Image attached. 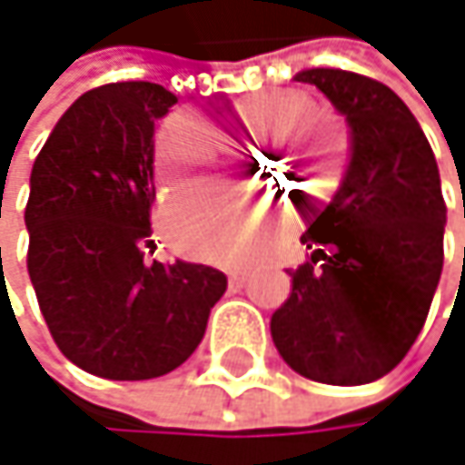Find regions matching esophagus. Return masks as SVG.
<instances>
[{
  "label": "esophagus",
  "instance_id": "1",
  "mask_svg": "<svg viewBox=\"0 0 465 465\" xmlns=\"http://www.w3.org/2000/svg\"><path fill=\"white\" fill-rule=\"evenodd\" d=\"M245 278H248V272H245V270H234V272H228V281H231V286H242V283H245Z\"/></svg>",
  "mask_w": 465,
  "mask_h": 465
}]
</instances>
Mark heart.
<instances>
[{"label": "heart", "mask_w": 465, "mask_h": 465, "mask_svg": "<svg viewBox=\"0 0 465 465\" xmlns=\"http://www.w3.org/2000/svg\"><path fill=\"white\" fill-rule=\"evenodd\" d=\"M312 113V98L297 90H264L253 93L237 104L234 115L240 126L251 132L274 129L278 137H286L292 129L303 126ZM298 121L294 122L293 118ZM344 151L341 137L331 134L328 159L339 162ZM214 168V140L209 129L193 115H173L164 121L153 140V173L156 182L173 193L187 184L206 179ZM164 234L173 245L198 259L237 262L248 256L259 234V214L248 209V201L240 195H228L220 201H206L203 195H184L168 201L162 209Z\"/></svg>", "instance_id": "b5f03b06"}]
</instances>
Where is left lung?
I'll list each match as a JSON object with an SVG mask.
<instances>
[{
    "label": "left lung",
    "mask_w": 465,
    "mask_h": 465,
    "mask_svg": "<svg viewBox=\"0 0 465 465\" xmlns=\"http://www.w3.org/2000/svg\"><path fill=\"white\" fill-rule=\"evenodd\" d=\"M325 93L350 126V162L333 201L301 242L270 333L289 367L317 383L361 386L389 375L416 341L444 267L447 203L419 121L402 98L352 71L294 76Z\"/></svg>",
    "instance_id": "8db88e82"
}]
</instances>
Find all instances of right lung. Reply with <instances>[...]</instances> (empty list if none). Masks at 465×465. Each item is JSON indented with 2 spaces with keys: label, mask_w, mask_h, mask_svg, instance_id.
I'll return each mask as SVG.
<instances>
[{
  "label": "right lung",
  "mask_w": 465,
  "mask_h": 465,
  "mask_svg": "<svg viewBox=\"0 0 465 465\" xmlns=\"http://www.w3.org/2000/svg\"><path fill=\"white\" fill-rule=\"evenodd\" d=\"M176 95L153 82L82 93L29 176L26 270L60 352L110 381L168 375L195 352L228 281L190 262H145L153 121Z\"/></svg>",
  "instance_id": "right-lung-1"
}]
</instances>
